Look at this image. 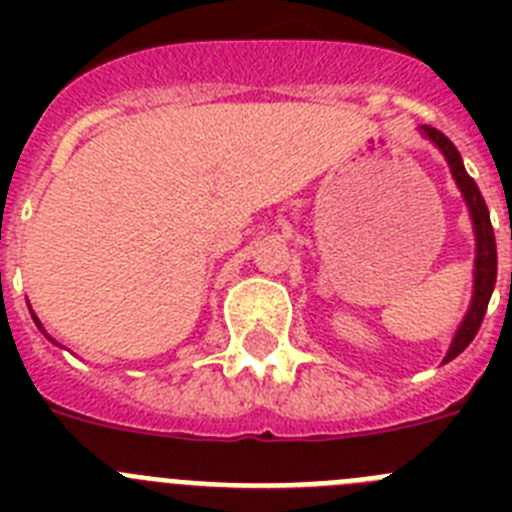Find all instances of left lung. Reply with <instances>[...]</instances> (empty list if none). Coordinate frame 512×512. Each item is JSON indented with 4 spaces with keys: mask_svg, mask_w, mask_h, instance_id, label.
I'll return each mask as SVG.
<instances>
[{
    "mask_svg": "<svg viewBox=\"0 0 512 512\" xmlns=\"http://www.w3.org/2000/svg\"><path fill=\"white\" fill-rule=\"evenodd\" d=\"M423 135L431 140L433 146L446 156L449 161V169L456 179V187H459L461 197L467 202L469 215H472V225H474V238H477V259H474V295H472V305H469L467 315L461 320L459 330H456L454 341L449 346V354L443 359V364L464 351L469 343L474 341L477 336L479 325H482V318H485L487 305H490L492 289H495V279H497V248H495V230H492L490 223V212H487L485 200H482V194H479V187L474 184L472 176L467 174L464 169V161H461L459 151L451 143L441 130L431 128V125H423Z\"/></svg>",
    "mask_w": 512,
    "mask_h": 512,
    "instance_id": "left-lung-1",
    "label": "left lung"
}]
</instances>
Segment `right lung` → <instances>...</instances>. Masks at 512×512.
Returning <instances> with one entry per match:
<instances>
[{
    "mask_svg": "<svg viewBox=\"0 0 512 512\" xmlns=\"http://www.w3.org/2000/svg\"><path fill=\"white\" fill-rule=\"evenodd\" d=\"M33 320H35V325H38V328H40V330H43V325H40V320H38V318H35V315H33ZM43 336H45V338H48V341H53V338H51V336H48V333H45V330H43ZM53 343H56V341H53ZM56 346H58V343H56Z\"/></svg>",
    "mask_w": 512,
    "mask_h": 512,
    "instance_id": "add662e5",
    "label": "right lung"
}]
</instances>
